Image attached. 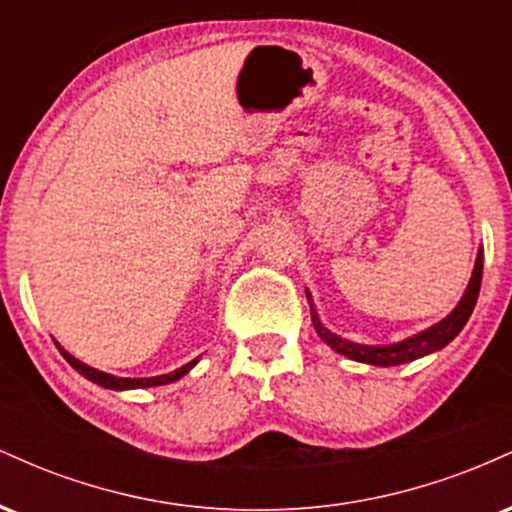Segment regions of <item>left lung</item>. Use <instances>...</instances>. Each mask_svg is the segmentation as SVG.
Returning <instances> with one entry per match:
<instances>
[{
    "label": "left lung",
    "mask_w": 512,
    "mask_h": 512,
    "mask_svg": "<svg viewBox=\"0 0 512 512\" xmlns=\"http://www.w3.org/2000/svg\"><path fill=\"white\" fill-rule=\"evenodd\" d=\"M481 272H484V250H479L477 262H474V272H472V279H469V284H467V291H464L460 303L455 305V310H452L445 320H440L438 325L428 327V330H424V332L414 334V337L404 339V342L387 344V346L356 344V342H349V339H342V337H337V334H332L325 325H322L320 317H317L308 291H305V296H308V301H310V315H313L315 332L320 334L322 342H327V346H332L334 351H339L342 356L351 358V361H361V363H370V366L387 368V366H399V363H409V361H416V358H421V356L433 354V351L443 349L445 344H450L452 339L462 332V327L467 325L469 315H472L474 305H477L479 289H481Z\"/></svg>",
    "instance_id": "obj_1"
}]
</instances>
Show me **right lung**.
I'll use <instances>...</instances> for the list:
<instances>
[{
  "mask_svg": "<svg viewBox=\"0 0 512 512\" xmlns=\"http://www.w3.org/2000/svg\"><path fill=\"white\" fill-rule=\"evenodd\" d=\"M62 356L67 358L69 363H72V368L79 370L84 378L91 380V383L101 385V387H108V390H137V387H156V385H168V383H175V380H180L182 375L190 373L192 368L197 366L199 358H195V361L185 363V366L173 370V373H166V375H156V378H117V375H110V373H103V370H96L91 366H86V363H81L79 358H74L69 351H64L60 346Z\"/></svg>",
  "mask_w": 512,
  "mask_h": 512,
  "instance_id": "1",
  "label": "right lung"
}]
</instances>
